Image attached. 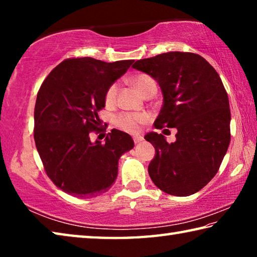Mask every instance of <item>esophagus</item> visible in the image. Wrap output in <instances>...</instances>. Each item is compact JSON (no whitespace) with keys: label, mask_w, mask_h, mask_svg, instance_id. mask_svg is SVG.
<instances>
[{"label":"esophagus","mask_w":257,"mask_h":257,"mask_svg":"<svg viewBox=\"0 0 257 257\" xmlns=\"http://www.w3.org/2000/svg\"><path fill=\"white\" fill-rule=\"evenodd\" d=\"M143 139H144V138H143V136H141V135H136V136H134V142L136 143V144L139 142H142Z\"/></svg>","instance_id":"esophagus-1"}]
</instances>
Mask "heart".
Instances as JSON below:
<instances>
[{"instance_id":"1","label":"heart","mask_w":257,"mask_h":257,"mask_svg":"<svg viewBox=\"0 0 257 257\" xmlns=\"http://www.w3.org/2000/svg\"><path fill=\"white\" fill-rule=\"evenodd\" d=\"M135 84L143 94H145L152 87H156V82L153 78L149 75H145V73H142V75H138L135 78ZM116 94H118V84H112L106 89L105 95H104V102L107 106L114 104ZM146 120L147 116L144 113H122V114L116 116L115 124L128 133H137L139 130V125L144 123Z\"/></svg>"}]
</instances>
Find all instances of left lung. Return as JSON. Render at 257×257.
I'll list each match as a JSON object with an SVG mask.
<instances>
[{"instance_id":"8db88e82","label":"left lung","mask_w":257,"mask_h":257,"mask_svg":"<svg viewBox=\"0 0 257 257\" xmlns=\"http://www.w3.org/2000/svg\"><path fill=\"white\" fill-rule=\"evenodd\" d=\"M134 69L159 82L163 94L155 128H177L176 142L149 133L155 156L149 173L155 186L173 196H189L216 175L230 144L229 98L222 80L203 56L168 52L138 60Z\"/></svg>"}]
</instances>
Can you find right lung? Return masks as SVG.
I'll use <instances>...</instances> for the list:
<instances>
[{
	"label": "right lung",
	"mask_w": 257,
	"mask_h": 257,
	"mask_svg": "<svg viewBox=\"0 0 257 257\" xmlns=\"http://www.w3.org/2000/svg\"><path fill=\"white\" fill-rule=\"evenodd\" d=\"M134 60L104 62L68 59L56 66L38 90L34 139L46 175L64 193L89 198L105 193L118 176L121 155L134 147L128 134L113 129L104 143L90 141L99 133L98 111L104 95Z\"/></svg>",
	"instance_id": "1"
}]
</instances>
